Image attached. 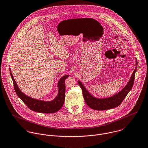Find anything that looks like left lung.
<instances>
[{
	"label": "left lung",
	"mask_w": 148,
	"mask_h": 148,
	"mask_svg": "<svg viewBox=\"0 0 148 148\" xmlns=\"http://www.w3.org/2000/svg\"><path fill=\"white\" fill-rule=\"evenodd\" d=\"M137 66V62L136 59V67L129 81L126 85L116 94L106 98H97L94 97L86 89L80 81L78 83L82 90L83 97L87 105L95 110H106L116 108L121 105L127 95L130 92L134 85L135 73Z\"/></svg>",
	"instance_id": "obj_1"
}]
</instances>
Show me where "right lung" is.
I'll return each instance as SVG.
<instances>
[{
  "label": "right lung",
  "mask_w": 148,
  "mask_h": 148,
  "mask_svg": "<svg viewBox=\"0 0 148 148\" xmlns=\"http://www.w3.org/2000/svg\"><path fill=\"white\" fill-rule=\"evenodd\" d=\"M10 71L11 78L14 82V89L16 93L31 110L40 113L50 114L57 112L62 108L65 100V80L68 77H69L68 75L63 76L58 81V93L56 97L53 100L46 101L32 98L22 92L18 88L16 81L14 79L10 68Z\"/></svg>",
  "instance_id": "obj_1"
}]
</instances>
